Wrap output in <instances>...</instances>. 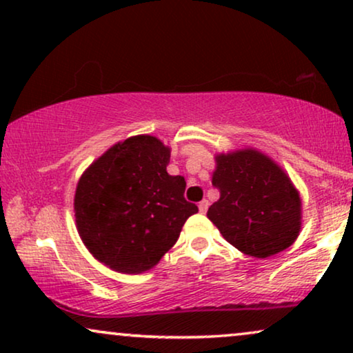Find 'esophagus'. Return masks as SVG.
I'll return each instance as SVG.
<instances>
[{"mask_svg": "<svg viewBox=\"0 0 353 353\" xmlns=\"http://www.w3.org/2000/svg\"><path fill=\"white\" fill-rule=\"evenodd\" d=\"M207 209H209V201L202 199V201L199 202V212H201V214H205Z\"/></svg>", "mask_w": 353, "mask_h": 353, "instance_id": "34e87169", "label": "esophagus"}]
</instances>
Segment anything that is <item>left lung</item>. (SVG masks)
<instances>
[{
  "instance_id": "obj_1",
  "label": "left lung",
  "mask_w": 353,
  "mask_h": 353,
  "mask_svg": "<svg viewBox=\"0 0 353 353\" xmlns=\"http://www.w3.org/2000/svg\"><path fill=\"white\" fill-rule=\"evenodd\" d=\"M212 185L220 199L207 216L231 245L267 259L288 249L302 225V202L278 163L255 149L219 154Z\"/></svg>"
}]
</instances>
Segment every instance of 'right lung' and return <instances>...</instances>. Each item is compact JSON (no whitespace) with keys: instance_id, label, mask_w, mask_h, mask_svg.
Returning a JSON list of instances; mask_svg holds the SVG:
<instances>
[{"instance_id":"1","label":"right lung","mask_w":353,"mask_h":353,"mask_svg":"<svg viewBox=\"0 0 353 353\" xmlns=\"http://www.w3.org/2000/svg\"><path fill=\"white\" fill-rule=\"evenodd\" d=\"M168 162L170 148L138 134L108 149L77 185L80 238L114 272L138 274L157 265L199 210L185 199V178L167 173Z\"/></svg>"}]
</instances>
